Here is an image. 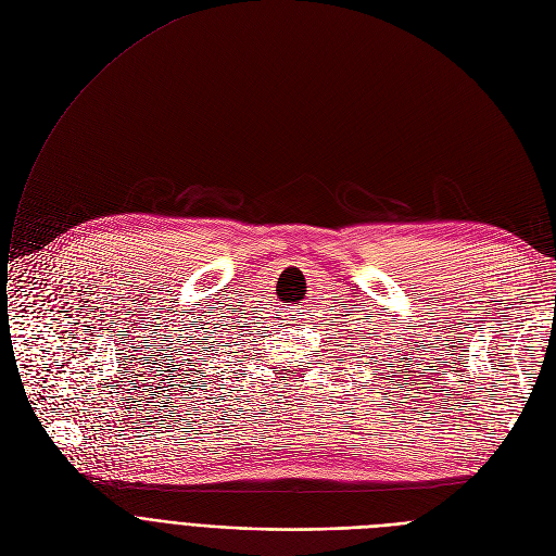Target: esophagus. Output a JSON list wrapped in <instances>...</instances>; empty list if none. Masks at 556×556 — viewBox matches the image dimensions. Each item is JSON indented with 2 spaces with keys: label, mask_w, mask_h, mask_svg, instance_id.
Wrapping results in <instances>:
<instances>
[{
  "label": "esophagus",
  "mask_w": 556,
  "mask_h": 556,
  "mask_svg": "<svg viewBox=\"0 0 556 556\" xmlns=\"http://www.w3.org/2000/svg\"><path fill=\"white\" fill-rule=\"evenodd\" d=\"M287 318H289V323H303L305 320V309L303 307H291V309H287Z\"/></svg>",
  "instance_id": "34e87169"
}]
</instances>
